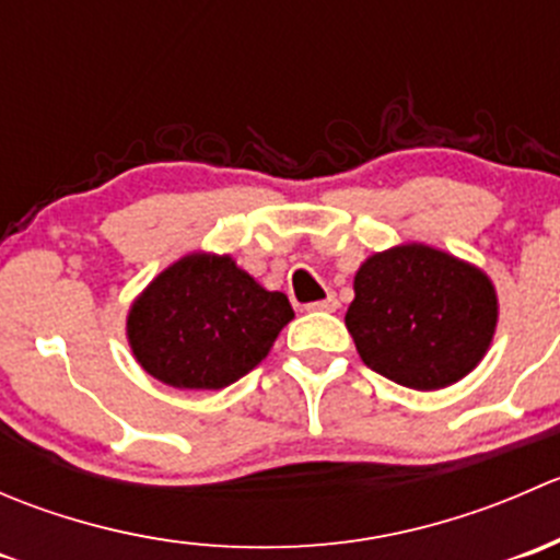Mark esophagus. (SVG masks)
<instances>
[{
	"mask_svg": "<svg viewBox=\"0 0 560 560\" xmlns=\"http://www.w3.org/2000/svg\"><path fill=\"white\" fill-rule=\"evenodd\" d=\"M338 308V301L336 295H327L325 301H316V303H308L306 312H336Z\"/></svg>",
	"mask_w": 560,
	"mask_h": 560,
	"instance_id": "esophagus-1",
	"label": "esophagus"
}]
</instances>
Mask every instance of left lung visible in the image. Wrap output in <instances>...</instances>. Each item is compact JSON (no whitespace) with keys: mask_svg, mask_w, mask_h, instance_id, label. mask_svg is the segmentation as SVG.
<instances>
[{"mask_svg":"<svg viewBox=\"0 0 560 560\" xmlns=\"http://www.w3.org/2000/svg\"><path fill=\"white\" fill-rule=\"evenodd\" d=\"M499 325V295L477 265L428 244L376 252L354 273L347 330L369 369L395 385L442 389L471 374Z\"/></svg>","mask_w":560,"mask_h":560,"instance_id":"8db88e82","label":"left lung"}]
</instances>
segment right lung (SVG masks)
<instances>
[{
	"label": "right lung",
	"mask_w": 560,
	"mask_h": 560,
	"mask_svg": "<svg viewBox=\"0 0 560 560\" xmlns=\"http://www.w3.org/2000/svg\"><path fill=\"white\" fill-rule=\"evenodd\" d=\"M295 316L230 254L191 252L132 301L127 341L145 374L178 389H222L268 358Z\"/></svg>",
	"instance_id": "1"
}]
</instances>
